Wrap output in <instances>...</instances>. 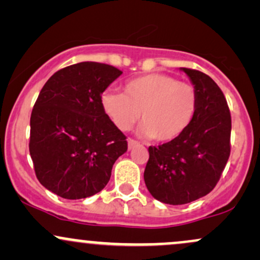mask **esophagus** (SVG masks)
Segmentation results:
<instances>
[{
  "label": "esophagus",
  "mask_w": 260,
  "mask_h": 260,
  "mask_svg": "<svg viewBox=\"0 0 260 260\" xmlns=\"http://www.w3.org/2000/svg\"><path fill=\"white\" fill-rule=\"evenodd\" d=\"M138 145H139V143L138 142H137V140H134V139H128V149H129V150H131V149H133L134 147H138Z\"/></svg>",
  "instance_id": "34e87169"
}]
</instances>
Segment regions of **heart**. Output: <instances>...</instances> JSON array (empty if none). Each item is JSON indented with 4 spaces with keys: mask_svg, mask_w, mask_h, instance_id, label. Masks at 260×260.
Here are the masks:
<instances>
[{
    "mask_svg": "<svg viewBox=\"0 0 260 260\" xmlns=\"http://www.w3.org/2000/svg\"><path fill=\"white\" fill-rule=\"evenodd\" d=\"M100 101L104 112L118 129H131L140 116V134L162 143L186 132L198 110L194 86L161 73L129 80L124 94L104 91Z\"/></svg>",
    "mask_w": 260,
    "mask_h": 260,
    "instance_id": "1",
    "label": "heart"
}]
</instances>
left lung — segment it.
<instances>
[{
  "mask_svg": "<svg viewBox=\"0 0 260 260\" xmlns=\"http://www.w3.org/2000/svg\"><path fill=\"white\" fill-rule=\"evenodd\" d=\"M198 94V110L177 139L149 147L144 181L150 194L171 205L187 204L214 189L228 164L231 115L223 92L210 77L181 68Z\"/></svg>",
  "mask_w": 260,
  "mask_h": 260,
  "instance_id": "1",
  "label": "left lung"
}]
</instances>
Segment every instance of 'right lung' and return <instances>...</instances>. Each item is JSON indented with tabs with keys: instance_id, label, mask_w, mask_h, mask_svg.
Returning <instances> with one entry per match:
<instances>
[{
	"instance_id": "obj_1",
	"label": "right lung",
	"mask_w": 260,
	"mask_h": 260,
	"mask_svg": "<svg viewBox=\"0 0 260 260\" xmlns=\"http://www.w3.org/2000/svg\"><path fill=\"white\" fill-rule=\"evenodd\" d=\"M122 74L99 62L62 68L45 83L30 117L29 151L39 182L64 199L99 193L126 136L101 107V94Z\"/></svg>"
}]
</instances>
